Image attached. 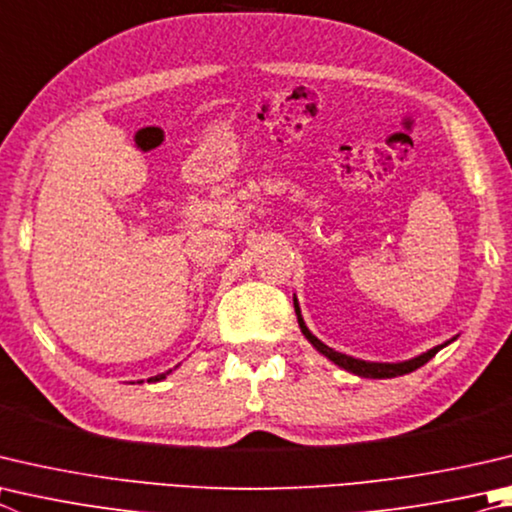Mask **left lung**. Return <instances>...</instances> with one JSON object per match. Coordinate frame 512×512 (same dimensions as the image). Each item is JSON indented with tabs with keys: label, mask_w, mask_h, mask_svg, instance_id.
Masks as SVG:
<instances>
[{
	"label": "left lung",
	"mask_w": 512,
	"mask_h": 512,
	"mask_svg": "<svg viewBox=\"0 0 512 512\" xmlns=\"http://www.w3.org/2000/svg\"><path fill=\"white\" fill-rule=\"evenodd\" d=\"M293 304H295L297 322H300V329H302V333L306 336V340H309L311 345L322 353V356H327L329 360L336 362L338 367L347 369V371H351V374L362 376V378H394V376L410 374V371H414V369H418V367H423L427 360H432V358L436 356V353H439L445 345H448V342H445V345H439V347H434V349H430L427 353H421V356H418V358L405 360V362H394V365H389V362H365V360H356V358H351V356H345V353L333 351V349L327 347V345H322V342H320L318 338H315L309 329H306V324H304L302 315H300V306H297L295 300H293Z\"/></svg>",
	"instance_id": "left-lung-1"
}]
</instances>
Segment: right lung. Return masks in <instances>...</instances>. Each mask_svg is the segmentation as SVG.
I'll use <instances>...</instances> for the list:
<instances>
[{"label": "right lung", "mask_w": 512, "mask_h": 512, "mask_svg": "<svg viewBox=\"0 0 512 512\" xmlns=\"http://www.w3.org/2000/svg\"><path fill=\"white\" fill-rule=\"evenodd\" d=\"M161 378H165V374H159V376H154V378H150V380H154V383H156V380H161Z\"/></svg>", "instance_id": "1"}]
</instances>
